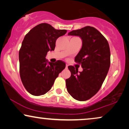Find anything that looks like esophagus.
Wrapping results in <instances>:
<instances>
[{
	"label": "esophagus",
	"instance_id": "esophagus-1",
	"mask_svg": "<svg viewBox=\"0 0 129 129\" xmlns=\"http://www.w3.org/2000/svg\"><path fill=\"white\" fill-rule=\"evenodd\" d=\"M66 69L68 68V65H66Z\"/></svg>",
	"mask_w": 129,
	"mask_h": 129
}]
</instances>
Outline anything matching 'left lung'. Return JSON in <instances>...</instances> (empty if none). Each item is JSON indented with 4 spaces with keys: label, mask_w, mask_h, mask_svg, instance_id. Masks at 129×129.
<instances>
[{
    "label": "left lung",
    "mask_w": 129,
    "mask_h": 129,
    "mask_svg": "<svg viewBox=\"0 0 129 129\" xmlns=\"http://www.w3.org/2000/svg\"><path fill=\"white\" fill-rule=\"evenodd\" d=\"M68 35L79 36L82 47L75 57L83 71L68 66L71 76L66 80L67 90L79 101H85L96 94L101 87L110 65V52L108 42L94 27L86 26L70 31Z\"/></svg>",
    "instance_id": "obj_1"
}]
</instances>
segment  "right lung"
<instances>
[{"label":"right lung","mask_w":129,"mask_h":129,"mask_svg":"<svg viewBox=\"0 0 129 129\" xmlns=\"http://www.w3.org/2000/svg\"><path fill=\"white\" fill-rule=\"evenodd\" d=\"M67 30H57L47 23L38 24L24 37L19 50L21 80L28 92L41 96L50 90L59 74L66 67L58 60L48 61L46 56L49 51L54 50L56 41Z\"/></svg>","instance_id":"obj_1"}]
</instances>
